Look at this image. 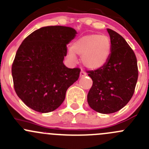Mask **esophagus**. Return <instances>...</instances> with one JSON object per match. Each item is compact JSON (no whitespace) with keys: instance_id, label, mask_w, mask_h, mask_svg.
I'll use <instances>...</instances> for the list:
<instances>
[{"instance_id":"esophagus-1","label":"esophagus","mask_w":149,"mask_h":149,"mask_svg":"<svg viewBox=\"0 0 149 149\" xmlns=\"http://www.w3.org/2000/svg\"><path fill=\"white\" fill-rule=\"evenodd\" d=\"M86 73H85L84 71V70H81V72H80V77H84L85 76H86Z\"/></svg>"}]
</instances>
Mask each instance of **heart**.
<instances>
[{"label":"heart","instance_id":"obj_1","mask_svg":"<svg viewBox=\"0 0 149 149\" xmlns=\"http://www.w3.org/2000/svg\"><path fill=\"white\" fill-rule=\"evenodd\" d=\"M111 53V42L108 36L89 34L81 36L73 41L68 52V57L76 62V54L81 56L82 63L85 67L97 70L106 64Z\"/></svg>","mask_w":149,"mask_h":149}]
</instances>
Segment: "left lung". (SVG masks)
<instances>
[{
	"label": "left lung",
	"instance_id": "1",
	"mask_svg": "<svg viewBox=\"0 0 149 149\" xmlns=\"http://www.w3.org/2000/svg\"><path fill=\"white\" fill-rule=\"evenodd\" d=\"M107 31L111 42L109 60L103 67L87 72L93 81L88 104L100 113H112L124 108L133 95L138 77L133 50L119 33L108 28Z\"/></svg>",
	"mask_w": 149,
	"mask_h": 149
}]
</instances>
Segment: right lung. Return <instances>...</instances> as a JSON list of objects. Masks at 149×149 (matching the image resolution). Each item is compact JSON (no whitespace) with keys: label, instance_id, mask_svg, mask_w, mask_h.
<instances>
[{"label":"right lung","instance_id":"add662e5","mask_svg":"<svg viewBox=\"0 0 149 149\" xmlns=\"http://www.w3.org/2000/svg\"><path fill=\"white\" fill-rule=\"evenodd\" d=\"M77 32L65 26L43 27L29 35L19 47L11 68L17 96L29 108L49 113L60 106L81 70L63 63L67 44Z\"/></svg>","mask_w":149,"mask_h":149}]
</instances>
